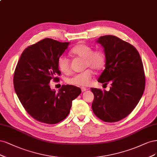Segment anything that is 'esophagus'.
Masks as SVG:
<instances>
[{
	"mask_svg": "<svg viewBox=\"0 0 157 157\" xmlns=\"http://www.w3.org/2000/svg\"><path fill=\"white\" fill-rule=\"evenodd\" d=\"M81 89H82V90L83 92H84V91H86V90H87V89L86 88V87H81Z\"/></svg>",
	"mask_w": 157,
	"mask_h": 157,
	"instance_id": "esophagus-1",
	"label": "esophagus"
}]
</instances>
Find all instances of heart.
Instances as JSON below:
<instances>
[{
	"label": "heart",
	"instance_id": "obj_1",
	"mask_svg": "<svg viewBox=\"0 0 157 157\" xmlns=\"http://www.w3.org/2000/svg\"><path fill=\"white\" fill-rule=\"evenodd\" d=\"M71 53L74 56L83 59V66L85 68H87L83 72L75 74L72 77L67 79L69 84L78 86L88 85L93 76L95 71H100L105 65L106 57L105 53L100 49L93 50V48L90 45L81 43L74 47ZM57 67L60 72L67 74L70 71V61L67 57L62 55L57 60Z\"/></svg>",
	"mask_w": 157,
	"mask_h": 157
}]
</instances>
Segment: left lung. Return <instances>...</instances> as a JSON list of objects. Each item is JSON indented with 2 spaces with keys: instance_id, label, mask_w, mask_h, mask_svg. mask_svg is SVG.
I'll list each match as a JSON object with an SVG mask.
<instances>
[{
  "instance_id": "obj_1",
  "label": "left lung",
  "mask_w": 157,
  "mask_h": 157,
  "mask_svg": "<svg viewBox=\"0 0 157 157\" xmlns=\"http://www.w3.org/2000/svg\"><path fill=\"white\" fill-rule=\"evenodd\" d=\"M97 42L106 57L105 70L98 82L112 87L109 91L91 88L94 95L92 109L100 119L117 122L128 116L138 104L145 87V75L140 55L132 44L105 35Z\"/></svg>"
}]
</instances>
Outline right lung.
<instances>
[{
	"mask_svg": "<svg viewBox=\"0 0 157 157\" xmlns=\"http://www.w3.org/2000/svg\"><path fill=\"white\" fill-rule=\"evenodd\" d=\"M69 42L45 38L29 45L22 53L13 75L14 89L26 112L39 122L56 124L70 113L72 100L82 93L80 88L63 85L56 93L49 82L59 80L57 60Z\"/></svg>",
	"mask_w": 157,
	"mask_h": 157,
	"instance_id": "right-lung-1",
	"label": "right lung"
}]
</instances>
